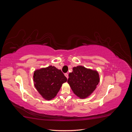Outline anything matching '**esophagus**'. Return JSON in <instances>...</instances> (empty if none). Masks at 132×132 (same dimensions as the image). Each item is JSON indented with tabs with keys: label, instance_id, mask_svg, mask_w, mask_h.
Wrapping results in <instances>:
<instances>
[{
	"label": "esophagus",
	"instance_id": "esophagus-1",
	"mask_svg": "<svg viewBox=\"0 0 132 132\" xmlns=\"http://www.w3.org/2000/svg\"><path fill=\"white\" fill-rule=\"evenodd\" d=\"M64 75L65 76V77H66L67 79H68V73H65V74H64Z\"/></svg>",
	"mask_w": 132,
	"mask_h": 132
}]
</instances>
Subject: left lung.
I'll list each match as a JSON object with an SVG mask.
<instances>
[{
  "mask_svg": "<svg viewBox=\"0 0 132 132\" xmlns=\"http://www.w3.org/2000/svg\"><path fill=\"white\" fill-rule=\"evenodd\" d=\"M68 82L74 93L81 98L87 97L96 88L100 81L96 71L82 66L74 67L69 74Z\"/></svg>",
  "mask_w": 132,
  "mask_h": 132,
  "instance_id": "obj_1",
  "label": "left lung"
}]
</instances>
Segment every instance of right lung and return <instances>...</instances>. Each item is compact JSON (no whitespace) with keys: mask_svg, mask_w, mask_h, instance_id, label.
Instances as JSON below:
<instances>
[{"mask_svg":"<svg viewBox=\"0 0 132 132\" xmlns=\"http://www.w3.org/2000/svg\"><path fill=\"white\" fill-rule=\"evenodd\" d=\"M67 79L61 70L55 67L49 66L36 70L34 81L36 88L42 96L47 100L57 95L64 82Z\"/></svg>","mask_w":132,"mask_h":132,"instance_id":"add662e5","label":"right lung"}]
</instances>
